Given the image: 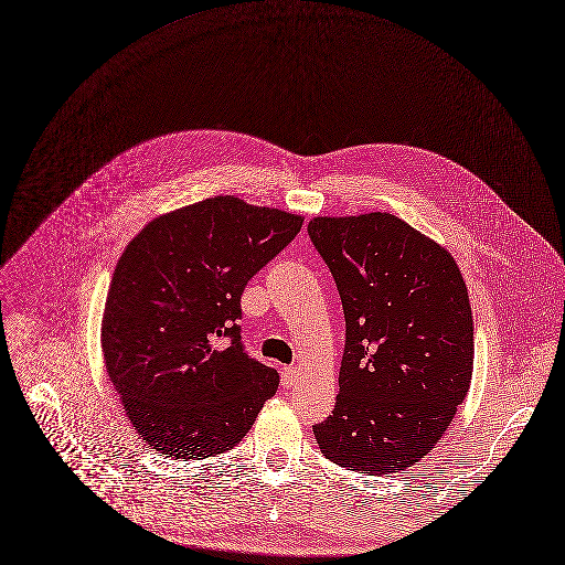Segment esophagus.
Listing matches in <instances>:
<instances>
[{"label":"esophagus","mask_w":565,"mask_h":565,"mask_svg":"<svg viewBox=\"0 0 565 565\" xmlns=\"http://www.w3.org/2000/svg\"><path fill=\"white\" fill-rule=\"evenodd\" d=\"M296 379H298V369H294V366L282 369V385L285 387H291L296 383Z\"/></svg>","instance_id":"1"}]
</instances>
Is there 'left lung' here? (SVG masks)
<instances>
[{
    "label": "left lung",
    "instance_id": "obj_1",
    "mask_svg": "<svg viewBox=\"0 0 565 565\" xmlns=\"http://www.w3.org/2000/svg\"><path fill=\"white\" fill-rule=\"evenodd\" d=\"M347 320L340 394L313 425L322 454L351 471L398 473L427 456L465 401L473 316L454 256L390 212L313 216Z\"/></svg>",
    "mask_w": 565,
    "mask_h": 565
}]
</instances>
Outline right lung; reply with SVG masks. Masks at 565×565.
Masks as SVG:
<instances>
[{
    "label": "right lung",
    "instance_id": "obj_1",
    "mask_svg": "<svg viewBox=\"0 0 565 565\" xmlns=\"http://www.w3.org/2000/svg\"><path fill=\"white\" fill-rule=\"evenodd\" d=\"M302 216L218 194L149 221L111 276L100 344L129 423L167 458L232 449L276 394L278 373L241 344L247 280Z\"/></svg>",
    "mask_w": 565,
    "mask_h": 565
}]
</instances>
